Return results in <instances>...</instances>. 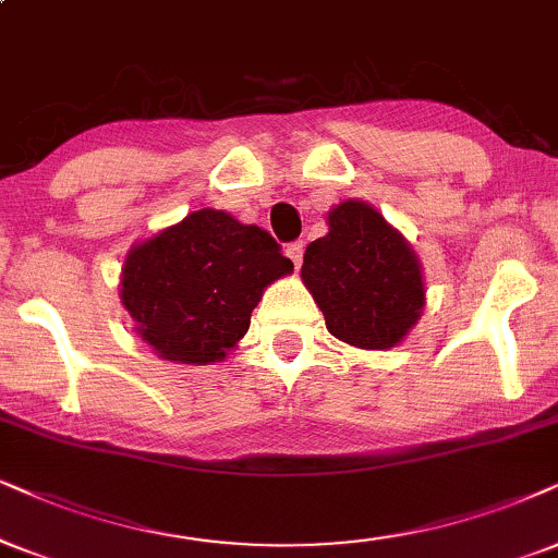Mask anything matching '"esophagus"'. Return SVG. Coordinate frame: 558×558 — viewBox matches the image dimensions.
<instances>
[{
	"mask_svg": "<svg viewBox=\"0 0 558 558\" xmlns=\"http://www.w3.org/2000/svg\"><path fill=\"white\" fill-rule=\"evenodd\" d=\"M286 255L291 257V263H293V267L295 270H299L301 267V259H303V242L299 239V242H291L286 246Z\"/></svg>",
	"mask_w": 558,
	"mask_h": 558,
	"instance_id": "1",
	"label": "esophagus"
}]
</instances>
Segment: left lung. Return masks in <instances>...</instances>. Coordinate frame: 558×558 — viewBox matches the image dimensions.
Instances as JSON below:
<instances>
[{
    "label": "left lung",
    "mask_w": 558,
    "mask_h": 558,
    "mask_svg": "<svg viewBox=\"0 0 558 558\" xmlns=\"http://www.w3.org/2000/svg\"><path fill=\"white\" fill-rule=\"evenodd\" d=\"M301 278L337 340L386 350L404 340L425 306V286L404 236L368 203L344 201L329 234L306 246Z\"/></svg>",
    "instance_id": "8db88e82"
}]
</instances>
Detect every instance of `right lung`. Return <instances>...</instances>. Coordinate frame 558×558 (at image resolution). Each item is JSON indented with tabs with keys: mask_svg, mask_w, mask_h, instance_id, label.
<instances>
[{
	"mask_svg": "<svg viewBox=\"0 0 558 558\" xmlns=\"http://www.w3.org/2000/svg\"><path fill=\"white\" fill-rule=\"evenodd\" d=\"M291 270L265 229L201 208L133 246L121 299L159 357L206 365L227 357L265 288Z\"/></svg>",
	"mask_w": 558,
	"mask_h": 558,
	"instance_id": "right-lung-1",
	"label": "right lung"
}]
</instances>
